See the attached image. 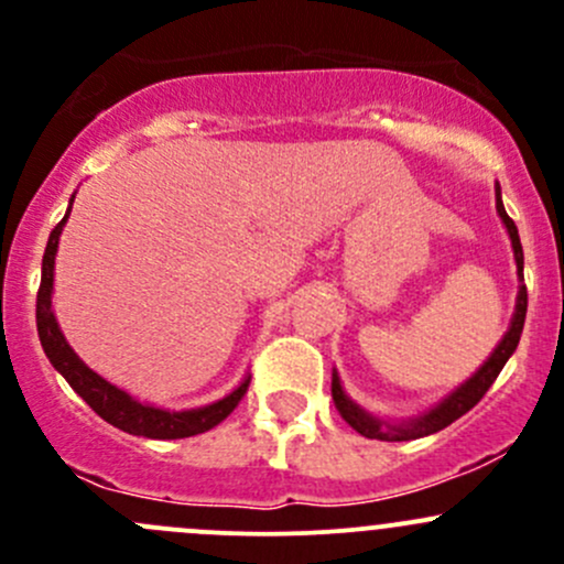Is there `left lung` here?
I'll return each instance as SVG.
<instances>
[{"label": "left lung", "instance_id": "obj_1", "mask_svg": "<svg viewBox=\"0 0 564 564\" xmlns=\"http://www.w3.org/2000/svg\"><path fill=\"white\" fill-rule=\"evenodd\" d=\"M497 213L502 218L505 229H508L510 242H513V256H516V267H519V297H516V314L510 318V327L505 333V338L499 340L497 349L491 351L486 362L466 379L460 388H456L451 395L442 398L436 406H431L429 412L417 414L414 420H406V423H384V420L373 417L368 414L366 409L357 406L349 395H346L344 388H340V379L338 373L333 371V401L335 409L340 412V417L357 431V434L368 436V440H382V442H409V440H420V436H429L436 434V431L447 429L451 423H456L460 414L469 412L482 395H486L488 388L494 384V379L499 377V371L505 368V362L510 360V355L516 351L521 340V329H524V318H527V286H524V250H521V240H519V229L516 224L510 220V215L505 213V204H502V191L497 185Z\"/></svg>", "mask_w": 564, "mask_h": 564}]
</instances>
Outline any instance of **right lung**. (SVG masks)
<instances>
[{
    "label": "right lung",
    "mask_w": 564,
    "mask_h": 564,
    "mask_svg": "<svg viewBox=\"0 0 564 564\" xmlns=\"http://www.w3.org/2000/svg\"><path fill=\"white\" fill-rule=\"evenodd\" d=\"M70 207H67L65 218H62L59 224L54 226V231H51L48 246H45L43 253V275H40L37 289V335L51 366H54L56 371L67 379V384L95 409V414H100L106 423L124 431V434L147 436V440H185V436H196L215 429V425H218L220 420L229 417V414L235 412L237 403L242 401V395L248 392L250 377L242 379L240 388L231 390L229 395L220 398V401L207 403V406L198 409L169 412V409H158L150 406V403L135 401L130 392L106 382L100 373H95L93 368L70 349V344H67L65 335H62L59 324H56L54 311H51V294H54V256L56 248H59V235L62 229H65Z\"/></svg>",
    "instance_id": "obj_1"
}]
</instances>
